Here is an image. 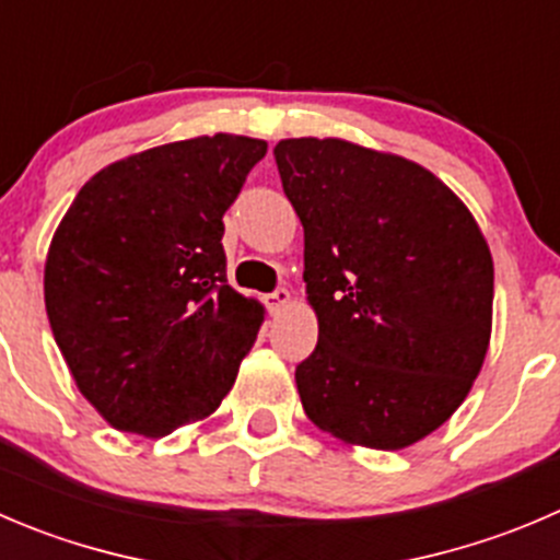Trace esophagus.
<instances>
[{
	"label": "esophagus",
	"instance_id": "1",
	"mask_svg": "<svg viewBox=\"0 0 560 560\" xmlns=\"http://www.w3.org/2000/svg\"><path fill=\"white\" fill-rule=\"evenodd\" d=\"M290 301H292V292L284 290V287H279V290L270 292V295H268V306L273 308V312H279V308H284Z\"/></svg>",
	"mask_w": 560,
	"mask_h": 560
}]
</instances>
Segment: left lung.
Segmentation results:
<instances>
[{"mask_svg":"<svg viewBox=\"0 0 560 560\" xmlns=\"http://www.w3.org/2000/svg\"><path fill=\"white\" fill-rule=\"evenodd\" d=\"M319 336L295 369L312 424L350 446L418 443L468 396L492 334V254L430 170L345 139H281Z\"/></svg>","mask_w":560,"mask_h":560,"instance_id":"obj_1","label":"left lung"}]
</instances>
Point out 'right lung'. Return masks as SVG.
Returning a JSON list of instances; mask_svg holds the SVG:
<instances>
[{
	"label": "right lung",
	"instance_id": "obj_1",
	"mask_svg": "<svg viewBox=\"0 0 560 560\" xmlns=\"http://www.w3.org/2000/svg\"><path fill=\"white\" fill-rule=\"evenodd\" d=\"M265 153L235 133L161 144L90 177L59 221L48 323L114 430L164 438L230 394L265 308L226 284L221 219Z\"/></svg>",
	"mask_w": 560,
	"mask_h": 560
}]
</instances>
